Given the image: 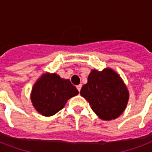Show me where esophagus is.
Instances as JSON below:
<instances>
[{"instance_id":"esophagus-1","label":"esophagus","mask_w":152,"mask_h":152,"mask_svg":"<svg viewBox=\"0 0 152 152\" xmlns=\"http://www.w3.org/2000/svg\"><path fill=\"white\" fill-rule=\"evenodd\" d=\"M81 88H82V85H81V84H79V85L76 86V88H77V90H78L79 91H80Z\"/></svg>"}]
</instances>
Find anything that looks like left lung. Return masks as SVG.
I'll return each instance as SVG.
<instances>
[{"label": "left lung", "instance_id": "obj_1", "mask_svg": "<svg viewBox=\"0 0 152 152\" xmlns=\"http://www.w3.org/2000/svg\"><path fill=\"white\" fill-rule=\"evenodd\" d=\"M80 95L89 102L102 120L118 118L126 108L129 99L128 88L121 76L110 68L102 71L92 69Z\"/></svg>", "mask_w": 152, "mask_h": 152}]
</instances>
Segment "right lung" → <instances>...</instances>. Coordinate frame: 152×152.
Listing matches in <instances>:
<instances>
[{
    "label": "right lung",
    "mask_w": 152,
    "mask_h": 152,
    "mask_svg": "<svg viewBox=\"0 0 152 152\" xmlns=\"http://www.w3.org/2000/svg\"><path fill=\"white\" fill-rule=\"evenodd\" d=\"M78 94V90L69 80L61 78L56 73L46 72L33 85L31 100L39 113L50 117L64 108L69 99Z\"/></svg>",
    "instance_id": "add662e5"
}]
</instances>
